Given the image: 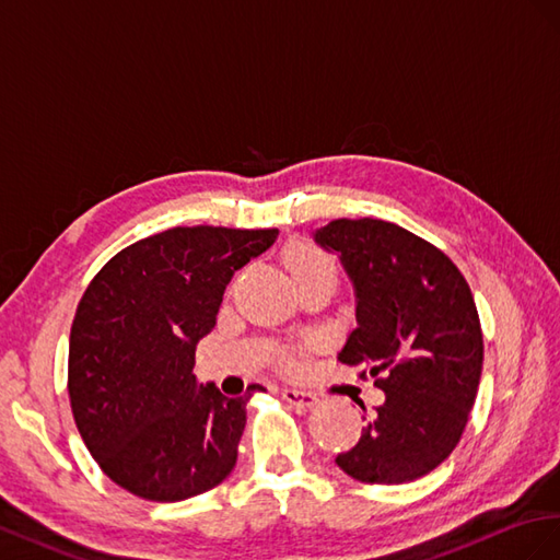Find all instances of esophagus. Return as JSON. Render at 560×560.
<instances>
[{"mask_svg":"<svg viewBox=\"0 0 560 560\" xmlns=\"http://www.w3.org/2000/svg\"><path fill=\"white\" fill-rule=\"evenodd\" d=\"M283 401L291 404V406H300V408H312L318 404V396L312 392H302V389H283L281 392Z\"/></svg>","mask_w":560,"mask_h":560,"instance_id":"34e87169","label":"esophagus"}]
</instances>
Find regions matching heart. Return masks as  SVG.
<instances>
[{
    "label": "heart",
    "mask_w": 560,
    "mask_h": 560,
    "mask_svg": "<svg viewBox=\"0 0 560 560\" xmlns=\"http://www.w3.org/2000/svg\"><path fill=\"white\" fill-rule=\"evenodd\" d=\"M285 265H289L295 281L312 275H322V271H332L335 275L332 260L312 242H293L289 248H285Z\"/></svg>",
    "instance_id": "b5f03b06"
}]
</instances>
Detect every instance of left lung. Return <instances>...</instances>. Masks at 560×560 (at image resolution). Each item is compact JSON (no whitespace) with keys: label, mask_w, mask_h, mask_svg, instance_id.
I'll use <instances>...</instances> for the list:
<instances>
[{"label":"left lung","mask_w":560,"mask_h":560,"mask_svg":"<svg viewBox=\"0 0 560 560\" xmlns=\"http://www.w3.org/2000/svg\"><path fill=\"white\" fill-rule=\"evenodd\" d=\"M314 238L340 253L357 291V328L338 359L371 365L385 392L359 443L335 462L361 483L415 481L455 451L481 382L469 283L441 248L394 222L340 218Z\"/></svg>","instance_id":"obj_1"}]
</instances>
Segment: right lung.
<instances>
[{"instance_id":"add662e5","label":"right lung","mask_w":560,"mask_h":560,"mask_svg":"<svg viewBox=\"0 0 560 560\" xmlns=\"http://www.w3.org/2000/svg\"><path fill=\"white\" fill-rule=\"evenodd\" d=\"M277 234L173 228L119 250L79 300L70 408L98 467L136 498L180 502L234 469L248 396L197 387L195 349L215 326L234 271Z\"/></svg>"}]
</instances>
